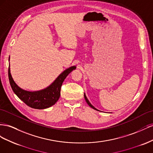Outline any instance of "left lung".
I'll use <instances>...</instances> for the list:
<instances>
[{"instance_id": "obj_1", "label": "left lung", "mask_w": 153, "mask_h": 153, "mask_svg": "<svg viewBox=\"0 0 153 153\" xmlns=\"http://www.w3.org/2000/svg\"><path fill=\"white\" fill-rule=\"evenodd\" d=\"M84 97H85V100H86V102H87V104H88V105L91 107V108H92L93 109H94V110H97V109H96L94 106H92V105H91V103L89 102V101H88V99H87V97H86V95H85V94H84Z\"/></svg>"}]
</instances>
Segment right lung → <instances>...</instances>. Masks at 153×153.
<instances>
[{"instance_id":"1","label":"right lung","mask_w":153,"mask_h":153,"mask_svg":"<svg viewBox=\"0 0 153 153\" xmlns=\"http://www.w3.org/2000/svg\"><path fill=\"white\" fill-rule=\"evenodd\" d=\"M76 68L75 66H73L65 70L49 86L40 91H29L20 88L13 79L10 67L8 69L9 81L14 93L27 106L34 109H45L54 105L58 101L63 82Z\"/></svg>"}]
</instances>
